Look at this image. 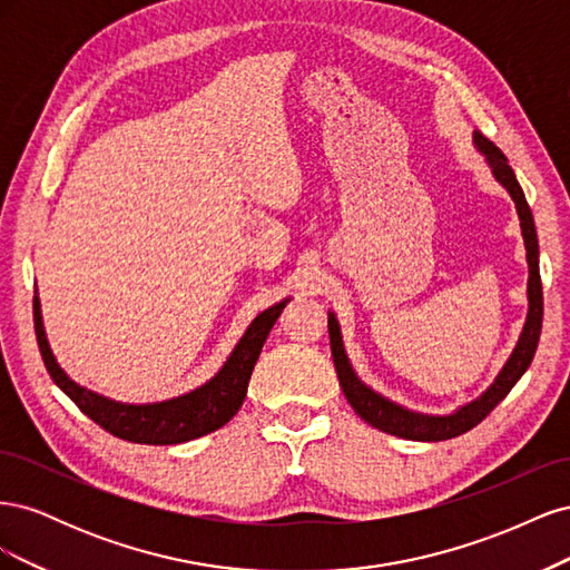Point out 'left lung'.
Returning <instances> with one entry per match:
<instances>
[{"label":"left lung","instance_id":"left-lung-1","mask_svg":"<svg viewBox=\"0 0 570 570\" xmlns=\"http://www.w3.org/2000/svg\"><path fill=\"white\" fill-rule=\"evenodd\" d=\"M473 140H475V147L488 157V164L492 168L494 178L507 187V193L515 202V212H519L521 230H523V239H525L528 268H530L528 321L523 325L521 340H519V344H515L511 358L507 361L502 373L497 375V381L490 385V390L485 394H480L475 402L461 406L456 413H450V416H428V413L402 409L400 404L385 400V396L373 392L371 387H366L358 381L347 354H344L337 318H335V314L327 316V333H331V350H333L335 371H337L340 387H342L344 396H347V402L366 423H371L377 430H383V433L404 438V440L440 442V440L459 438L465 433V430L475 428L499 402L504 400V396L511 392V387L521 381V375L528 371L530 361L534 356V350H538L540 333H542L544 306H542V281H540V258H538L540 249H538V233H534L532 212H530L523 189H521L519 180H515L502 149L492 145L488 137H482L480 132L473 135Z\"/></svg>","mask_w":570,"mask_h":570}]
</instances>
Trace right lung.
I'll return each mask as SVG.
<instances>
[{
    "mask_svg": "<svg viewBox=\"0 0 570 570\" xmlns=\"http://www.w3.org/2000/svg\"><path fill=\"white\" fill-rule=\"evenodd\" d=\"M287 302L289 299L266 308V312H262L252 321L243 340L237 342V347L233 350L226 364H223V368L209 383H204L202 387L187 394L174 396V400L154 404L114 402L97 392L76 385L71 377L59 368L55 354L49 350L38 297L32 299V318H36L38 347L47 373L51 375V381L71 396V402L85 413V416L92 419L99 428H105L107 433L120 440L137 444H180L214 433V430L226 425L239 411L247 396V385L256 358L262 354L271 327L283 314Z\"/></svg>",
    "mask_w": 570,
    "mask_h": 570,
    "instance_id": "right-lung-1",
    "label": "right lung"
}]
</instances>
